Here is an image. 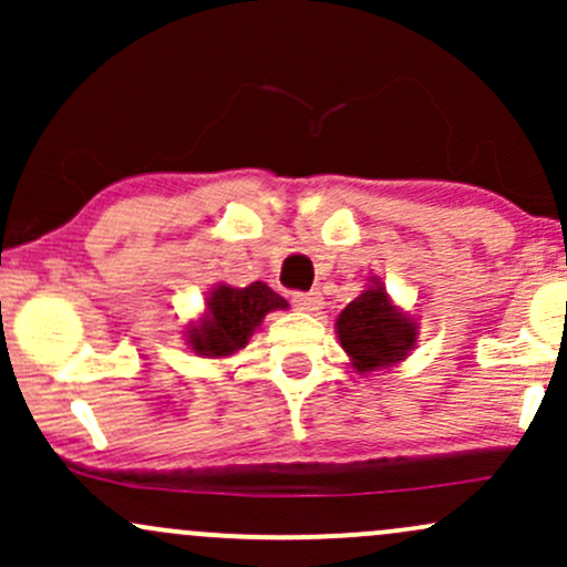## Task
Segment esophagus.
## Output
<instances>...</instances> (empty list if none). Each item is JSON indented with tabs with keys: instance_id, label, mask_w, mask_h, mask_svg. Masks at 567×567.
<instances>
[{
	"instance_id": "1",
	"label": "esophagus",
	"mask_w": 567,
	"mask_h": 567,
	"mask_svg": "<svg viewBox=\"0 0 567 567\" xmlns=\"http://www.w3.org/2000/svg\"><path fill=\"white\" fill-rule=\"evenodd\" d=\"M322 292L311 290V292H292V306L301 311H320L322 309Z\"/></svg>"
}]
</instances>
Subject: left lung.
I'll return each mask as SVG.
<instances>
[{"label":"left lung","mask_w":567,"mask_h":567,"mask_svg":"<svg viewBox=\"0 0 567 567\" xmlns=\"http://www.w3.org/2000/svg\"><path fill=\"white\" fill-rule=\"evenodd\" d=\"M336 333L357 373L392 368L415 347L419 324L389 301L381 279L370 285L338 315Z\"/></svg>","instance_id":"1"}]
</instances>
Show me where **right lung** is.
<instances>
[{"instance_id":"obj_1","label":"right lung","mask_w":567,"mask_h":567,"mask_svg":"<svg viewBox=\"0 0 567 567\" xmlns=\"http://www.w3.org/2000/svg\"><path fill=\"white\" fill-rule=\"evenodd\" d=\"M277 309H288V301L266 282H252L247 288L220 282L207 296V309L199 322L186 330V343L199 357L237 354L247 347L264 317Z\"/></svg>"}]
</instances>
